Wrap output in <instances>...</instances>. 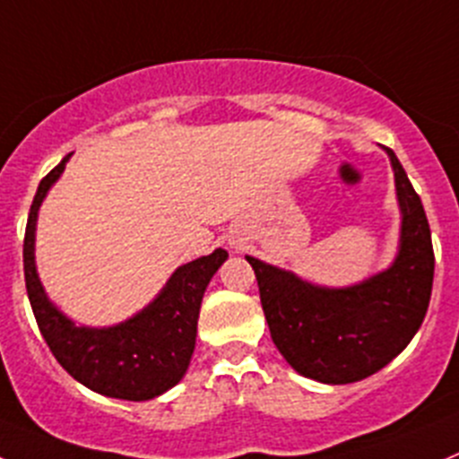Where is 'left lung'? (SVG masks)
Here are the masks:
<instances>
[{
  "mask_svg": "<svg viewBox=\"0 0 459 459\" xmlns=\"http://www.w3.org/2000/svg\"><path fill=\"white\" fill-rule=\"evenodd\" d=\"M383 151L394 171L401 212L399 250L385 270L331 288L246 256L279 353L295 372L326 385L363 381L385 368L408 347L429 311L435 274L429 218L401 161L390 148Z\"/></svg>",
  "mask_w": 459,
  "mask_h": 459,
  "instance_id": "left-lung-1",
  "label": "left lung"
}]
</instances>
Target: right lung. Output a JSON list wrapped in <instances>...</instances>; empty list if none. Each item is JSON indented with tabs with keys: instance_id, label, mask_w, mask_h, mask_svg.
Here are the masks:
<instances>
[{
	"instance_id": "1",
	"label": "right lung",
	"mask_w": 459,
	"mask_h": 459,
	"mask_svg": "<svg viewBox=\"0 0 459 459\" xmlns=\"http://www.w3.org/2000/svg\"><path fill=\"white\" fill-rule=\"evenodd\" d=\"M69 157L72 152L42 178L30 204L24 234V279L30 308L56 360L78 383L112 399H155L178 385L189 369L203 295L225 264L227 250L216 247L212 255L180 265L152 302L119 325H78L51 302L36 268L38 212L63 176Z\"/></svg>"
}]
</instances>
